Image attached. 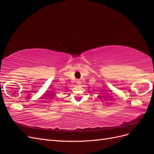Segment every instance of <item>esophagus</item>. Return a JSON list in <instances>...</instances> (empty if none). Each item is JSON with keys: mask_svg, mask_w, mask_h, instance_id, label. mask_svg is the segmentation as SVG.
<instances>
[{"mask_svg": "<svg viewBox=\"0 0 154 154\" xmlns=\"http://www.w3.org/2000/svg\"><path fill=\"white\" fill-rule=\"evenodd\" d=\"M76 82V83H77L78 85H80L81 84V80H79V79H77Z\"/></svg>", "mask_w": 154, "mask_h": 154, "instance_id": "1", "label": "esophagus"}]
</instances>
